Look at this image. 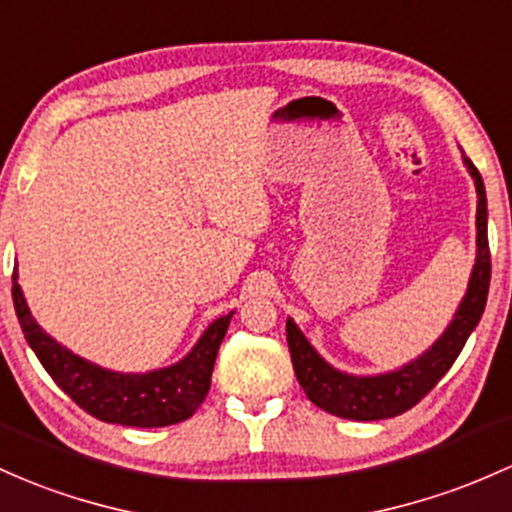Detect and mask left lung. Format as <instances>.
Here are the masks:
<instances>
[{"label": "left lung", "instance_id": "1", "mask_svg": "<svg viewBox=\"0 0 512 512\" xmlns=\"http://www.w3.org/2000/svg\"><path fill=\"white\" fill-rule=\"evenodd\" d=\"M466 170L476 187V262L471 269L469 286L452 323L437 338L430 350L413 362L403 364L396 372L376 376H355L330 367L323 357L313 350V345L303 338L294 320H286V340H289L291 362H294L296 379L306 396L323 408L347 420H384L411 411L420 398L435 389L437 381L449 372L454 359L469 340L471 330L479 325L481 313L486 308L488 284H491V250H488V209L484 179L469 157L462 155Z\"/></svg>", "mask_w": 512, "mask_h": 512}]
</instances>
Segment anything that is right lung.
<instances>
[{
    "label": "right lung",
    "mask_w": 512,
    "mask_h": 512,
    "mask_svg": "<svg viewBox=\"0 0 512 512\" xmlns=\"http://www.w3.org/2000/svg\"><path fill=\"white\" fill-rule=\"evenodd\" d=\"M11 282H14L11 296H14L16 316L26 342L41 359L43 369L53 376L55 384L82 411L104 423H119L128 428H165L192 418L196 408L204 403L211 386L213 362L226 338L233 311L213 320L192 352L172 367L145 374H123L87 362L50 338L28 311L24 291L16 282V269Z\"/></svg>",
    "instance_id": "right-lung-1"
}]
</instances>
